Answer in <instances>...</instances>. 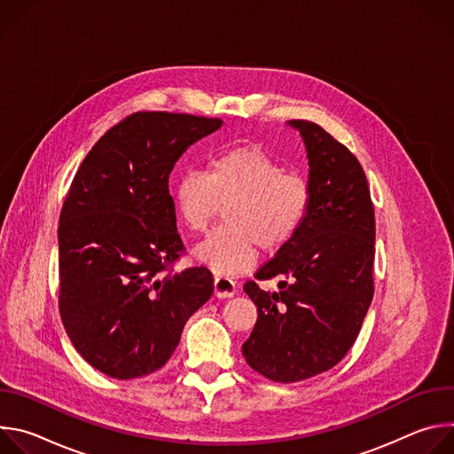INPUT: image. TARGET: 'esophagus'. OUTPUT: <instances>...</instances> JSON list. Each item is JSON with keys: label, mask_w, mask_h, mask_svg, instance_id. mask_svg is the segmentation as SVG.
I'll return each instance as SVG.
<instances>
[{"label": "esophagus", "mask_w": 454, "mask_h": 454, "mask_svg": "<svg viewBox=\"0 0 454 454\" xmlns=\"http://www.w3.org/2000/svg\"><path fill=\"white\" fill-rule=\"evenodd\" d=\"M214 293L217 298H230L237 293V284L228 277H215Z\"/></svg>", "instance_id": "34e87169"}]
</instances>
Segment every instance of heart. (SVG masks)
Here are the masks:
<instances>
[{"label":"heart","mask_w":454,"mask_h":454,"mask_svg":"<svg viewBox=\"0 0 454 454\" xmlns=\"http://www.w3.org/2000/svg\"><path fill=\"white\" fill-rule=\"evenodd\" d=\"M176 210L193 233H205L228 205V224L215 230L196 254L217 275L244 273L256 262L258 246L282 249L301 228L312 201L310 183L254 145L215 153L205 172L183 174L172 190Z\"/></svg>","instance_id":"1"}]
</instances>
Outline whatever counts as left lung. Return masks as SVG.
<instances>
[{"instance_id":"1","label":"left lung","mask_w":454,"mask_h":454,"mask_svg":"<svg viewBox=\"0 0 454 454\" xmlns=\"http://www.w3.org/2000/svg\"><path fill=\"white\" fill-rule=\"evenodd\" d=\"M309 158L312 201L298 233L254 273L280 291L244 284L258 317L242 345L246 363L277 382L336 366L357 340L373 298L375 214L357 158L309 120H291Z\"/></svg>"}]
</instances>
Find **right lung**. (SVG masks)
Masks as SVG:
<instances>
[{
    "mask_svg": "<svg viewBox=\"0 0 454 454\" xmlns=\"http://www.w3.org/2000/svg\"><path fill=\"white\" fill-rule=\"evenodd\" d=\"M219 118L138 111L114 123L81 163L59 217V312L77 352L127 380L160 370L184 323L214 293L184 253L168 176Z\"/></svg>",
    "mask_w": 454,
    "mask_h": 454,
    "instance_id": "obj_1",
    "label": "right lung"
}]
</instances>
